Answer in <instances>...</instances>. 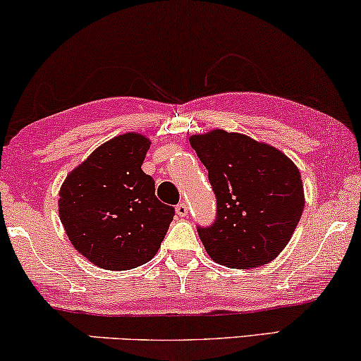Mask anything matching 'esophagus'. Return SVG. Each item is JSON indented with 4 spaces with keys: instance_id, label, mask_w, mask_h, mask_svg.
<instances>
[{
    "instance_id": "esophagus-1",
    "label": "esophagus",
    "mask_w": 361,
    "mask_h": 361,
    "mask_svg": "<svg viewBox=\"0 0 361 361\" xmlns=\"http://www.w3.org/2000/svg\"><path fill=\"white\" fill-rule=\"evenodd\" d=\"M176 214L177 216H187V214H189V207H187V204H184V202H180V204L176 205Z\"/></svg>"
}]
</instances>
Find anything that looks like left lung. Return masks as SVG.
<instances>
[{
  "instance_id": "obj_1",
  "label": "left lung",
  "mask_w": 361,
  "mask_h": 361,
  "mask_svg": "<svg viewBox=\"0 0 361 361\" xmlns=\"http://www.w3.org/2000/svg\"><path fill=\"white\" fill-rule=\"evenodd\" d=\"M216 199L209 226L197 225L207 253L226 268H256L289 243L304 210L299 169L286 154L240 133L190 137Z\"/></svg>"
}]
</instances>
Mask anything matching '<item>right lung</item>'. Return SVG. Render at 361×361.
Returning a JSON list of instances; mask_svg holds the SVG:
<instances>
[{
    "label": "right lung",
    "mask_w": 361,
    "mask_h": 361,
    "mask_svg": "<svg viewBox=\"0 0 361 361\" xmlns=\"http://www.w3.org/2000/svg\"><path fill=\"white\" fill-rule=\"evenodd\" d=\"M149 145L136 133L113 137L63 182V228L78 253L100 268L125 271L147 263L176 214L157 199L154 179L141 169Z\"/></svg>",
    "instance_id": "obj_1"
}]
</instances>
